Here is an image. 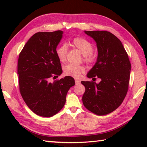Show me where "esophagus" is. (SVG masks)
Wrapping results in <instances>:
<instances>
[{"mask_svg":"<svg viewBox=\"0 0 147 147\" xmlns=\"http://www.w3.org/2000/svg\"><path fill=\"white\" fill-rule=\"evenodd\" d=\"M75 83L77 85V84H79L80 83V81L78 80H75Z\"/></svg>","mask_w":147,"mask_h":147,"instance_id":"obj_1","label":"esophagus"}]
</instances>
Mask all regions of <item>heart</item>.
<instances>
[{"label": "heart", "mask_w": 147, "mask_h": 147, "mask_svg": "<svg viewBox=\"0 0 147 147\" xmlns=\"http://www.w3.org/2000/svg\"><path fill=\"white\" fill-rule=\"evenodd\" d=\"M71 44L83 54L84 60L86 62L91 63L96 59V54L93 52V44L88 39L78 37L74 38ZM67 50V46L65 44L61 45L56 49V54L59 61L64 62L65 61ZM85 71L86 68L83 65L67 64L63 67V73L65 75L76 78H80L82 74L85 73Z\"/></svg>", "instance_id": "heart-1"}]
</instances>
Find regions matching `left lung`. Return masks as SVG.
Returning <instances> with one entry per match:
<instances>
[{
    "label": "left lung",
    "instance_id": "left-lung-1",
    "mask_svg": "<svg viewBox=\"0 0 147 147\" xmlns=\"http://www.w3.org/2000/svg\"><path fill=\"white\" fill-rule=\"evenodd\" d=\"M94 39L97 47L96 61L87 74L89 78H100L98 84L81 82L86 91L84 106L98 115L110 113L119 108L128 89L131 64L123 45L107 31H84Z\"/></svg>",
    "mask_w": 147,
    "mask_h": 147
}]
</instances>
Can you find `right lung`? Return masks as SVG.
Listing matches in <instances>:
<instances>
[{
	"instance_id": "add662e5",
	"label": "right lung",
	"mask_w": 147,
	"mask_h": 147,
	"mask_svg": "<svg viewBox=\"0 0 147 147\" xmlns=\"http://www.w3.org/2000/svg\"><path fill=\"white\" fill-rule=\"evenodd\" d=\"M63 32H41L34 34L19 54L17 65L19 89L24 101L36 115L49 117L65 105L67 92L75 82L65 76L50 82L61 75L60 61L56 56L57 46Z\"/></svg>"
}]
</instances>
